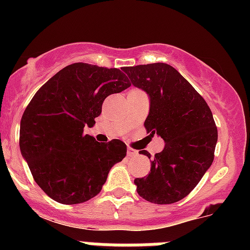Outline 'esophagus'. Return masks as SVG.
<instances>
[{
  "label": "esophagus",
  "mask_w": 250,
  "mask_h": 250,
  "mask_svg": "<svg viewBox=\"0 0 250 250\" xmlns=\"http://www.w3.org/2000/svg\"><path fill=\"white\" fill-rule=\"evenodd\" d=\"M138 151L137 150H134V148H132V147H128V150H127V155L129 156V157H135V156H138Z\"/></svg>",
  "instance_id": "obj_1"
}]
</instances>
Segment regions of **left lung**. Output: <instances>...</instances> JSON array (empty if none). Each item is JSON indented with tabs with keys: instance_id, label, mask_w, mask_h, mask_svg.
<instances>
[{
	"instance_id": "left-lung-1",
	"label": "left lung",
	"mask_w": 250,
	"mask_h": 250,
	"mask_svg": "<svg viewBox=\"0 0 250 250\" xmlns=\"http://www.w3.org/2000/svg\"><path fill=\"white\" fill-rule=\"evenodd\" d=\"M130 83L147 93L145 125L165 140L147 176L134 184L140 197L156 204L183 200L196 188L214 160L218 129L206 100L173 66L165 62L123 69ZM151 158L145 150L139 151Z\"/></svg>"
}]
</instances>
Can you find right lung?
<instances>
[{
	"instance_id": "obj_1",
	"label": "right lung",
	"mask_w": 250,
	"mask_h": 250,
	"mask_svg": "<svg viewBox=\"0 0 250 250\" xmlns=\"http://www.w3.org/2000/svg\"><path fill=\"white\" fill-rule=\"evenodd\" d=\"M130 87L118 69L75 62L47 81L22 113L19 146L37 185L52 200L77 204L102 191L127 146L100 144L83 133L102 113L105 98Z\"/></svg>"
}]
</instances>
